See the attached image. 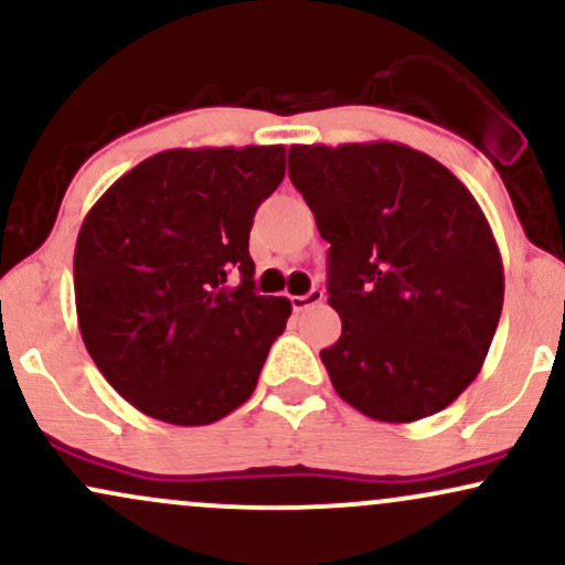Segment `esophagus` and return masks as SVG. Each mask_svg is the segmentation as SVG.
Wrapping results in <instances>:
<instances>
[{
    "instance_id": "34e87169",
    "label": "esophagus",
    "mask_w": 565,
    "mask_h": 565,
    "mask_svg": "<svg viewBox=\"0 0 565 565\" xmlns=\"http://www.w3.org/2000/svg\"><path fill=\"white\" fill-rule=\"evenodd\" d=\"M323 300V291L321 289H310L308 295H295L291 297V308L295 310H308L310 305H319Z\"/></svg>"
}]
</instances>
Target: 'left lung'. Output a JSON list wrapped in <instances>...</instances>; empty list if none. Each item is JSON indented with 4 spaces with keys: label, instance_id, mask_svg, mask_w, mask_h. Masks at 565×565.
I'll return each mask as SVG.
<instances>
[{
    "label": "left lung",
    "instance_id": "1",
    "mask_svg": "<svg viewBox=\"0 0 565 565\" xmlns=\"http://www.w3.org/2000/svg\"><path fill=\"white\" fill-rule=\"evenodd\" d=\"M289 178L329 242L321 350L337 395L380 423H414L481 372L504 300L494 233L440 161L401 142L291 146Z\"/></svg>",
    "mask_w": 565,
    "mask_h": 565
}]
</instances>
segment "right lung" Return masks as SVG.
Masks as SVG:
<instances>
[{"label": "right lung", "mask_w": 565, "mask_h": 565, "mask_svg": "<svg viewBox=\"0 0 565 565\" xmlns=\"http://www.w3.org/2000/svg\"><path fill=\"white\" fill-rule=\"evenodd\" d=\"M287 170L284 146L172 148L95 201L74 252L87 353L121 398L170 425H212L255 393L287 297L255 291L249 231Z\"/></svg>", "instance_id": "add662e5"}]
</instances>
